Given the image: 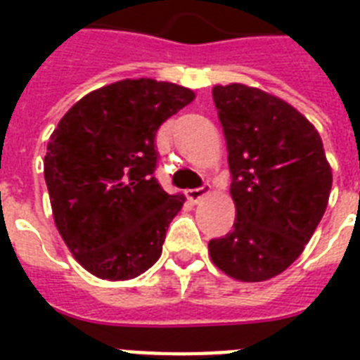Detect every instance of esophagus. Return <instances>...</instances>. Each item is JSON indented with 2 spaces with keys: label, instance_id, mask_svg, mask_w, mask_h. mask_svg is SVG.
I'll use <instances>...</instances> for the list:
<instances>
[{
  "label": "esophagus",
  "instance_id": "1",
  "mask_svg": "<svg viewBox=\"0 0 360 360\" xmlns=\"http://www.w3.org/2000/svg\"><path fill=\"white\" fill-rule=\"evenodd\" d=\"M209 192H211V185L205 183V185L198 186V188H188V191H186V198H188L191 202L196 203L198 200H202V198L205 196V194H209Z\"/></svg>",
  "mask_w": 360,
  "mask_h": 360
}]
</instances>
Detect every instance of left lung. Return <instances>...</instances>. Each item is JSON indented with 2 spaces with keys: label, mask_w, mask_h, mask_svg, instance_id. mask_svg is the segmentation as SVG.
<instances>
[{
  "label": "left lung",
  "mask_w": 360,
  "mask_h": 360,
  "mask_svg": "<svg viewBox=\"0 0 360 360\" xmlns=\"http://www.w3.org/2000/svg\"><path fill=\"white\" fill-rule=\"evenodd\" d=\"M213 98L237 220L209 240V254L233 278L262 282L301 256L327 209L333 174L318 130L293 106L243 84L217 86Z\"/></svg>",
  "instance_id": "8db88e82"
}]
</instances>
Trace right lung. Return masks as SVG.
<instances>
[{"label": "right lung", "instance_id": "obj_1", "mask_svg": "<svg viewBox=\"0 0 360 360\" xmlns=\"http://www.w3.org/2000/svg\"><path fill=\"white\" fill-rule=\"evenodd\" d=\"M194 98L151 78L121 80L80 98L59 121L44 157L53 220L75 257L103 280L140 276L162 254L185 198L155 177V138Z\"/></svg>", "mask_w": 360, "mask_h": 360}]
</instances>
